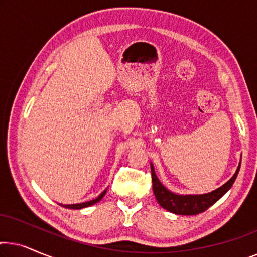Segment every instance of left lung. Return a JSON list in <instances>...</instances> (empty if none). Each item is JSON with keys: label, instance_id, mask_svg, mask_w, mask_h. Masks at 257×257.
I'll return each instance as SVG.
<instances>
[{"label": "left lung", "instance_id": "1", "mask_svg": "<svg viewBox=\"0 0 257 257\" xmlns=\"http://www.w3.org/2000/svg\"><path fill=\"white\" fill-rule=\"evenodd\" d=\"M241 163L233 177L226 184L216 188L215 191L206 193V194H177L171 192L161 184L154 172L153 164L151 163V172H152V185L153 193L159 205L168 212L177 214V215H196L203 213L205 210L213 206L214 203L222 198L226 193L231 188V186L236 180V177L240 171Z\"/></svg>", "mask_w": 257, "mask_h": 257}]
</instances>
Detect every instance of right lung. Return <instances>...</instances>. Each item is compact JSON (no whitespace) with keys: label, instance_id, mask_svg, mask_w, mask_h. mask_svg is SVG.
Returning a JSON list of instances; mask_svg holds the SVG:
<instances>
[{"label":"right lung","instance_id":"add662e5","mask_svg":"<svg viewBox=\"0 0 257 257\" xmlns=\"http://www.w3.org/2000/svg\"><path fill=\"white\" fill-rule=\"evenodd\" d=\"M107 192V188L105 189L104 192H101L99 195L97 196L96 199L91 200V201H86V202H82V203H73V205H62V203H59L62 207H64V208H69V209H82V208H86V207H90L92 205H96L97 202H99L101 199L104 198L105 194H106Z\"/></svg>","mask_w":257,"mask_h":257}]
</instances>
